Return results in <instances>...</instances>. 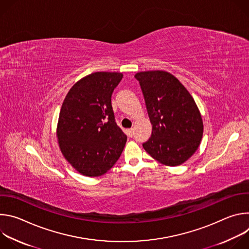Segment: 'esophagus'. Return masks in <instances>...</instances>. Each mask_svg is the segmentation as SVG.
Here are the masks:
<instances>
[{"instance_id": "34e87169", "label": "esophagus", "mask_w": 249, "mask_h": 249, "mask_svg": "<svg viewBox=\"0 0 249 249\" xmlns=\"http://www.w3.org/2000/svg\"><path fill=\"white\" fill-rule=\"evenodd\" d=\"M127 134H128L129 137H133V135H134V129H133V128L128 129V130H127Z\"/></svg>"}]
</instances>
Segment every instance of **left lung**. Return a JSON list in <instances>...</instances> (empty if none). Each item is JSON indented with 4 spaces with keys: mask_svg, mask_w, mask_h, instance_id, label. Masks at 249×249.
Listing matches in <instances>:
<instances>
[{
    "mask_svg": "<svg viewBox=\"0 0 249 249\" xmlns=\"http://www.w3.org/2000/svg\"><path fill=\"white\" fill-rule=\"evenodd\" d=\"M139 81L150 121L152 136L143 144L159 162L176 166L197 151L203 136V120L186 88L165 71H145L135 75Z\"/></svg>",
    "mask_w": 249,
    "mask_h": 249,
    "instance_id": "1",
    "label": "left lung"
}]
</instances>
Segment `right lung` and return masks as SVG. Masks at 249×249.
Instances as JSON below:
<instances>
[{"instance_id": "obj_1", "label": "right lung", "mask_w": 249, "mask_h": 249, "mask_svg": "<svg viewBox=\"0 0 249 249\" xmlns=\"http://www.w3.org/2000/svg\"><path fill=\"white\" fill-rule=\"evenodd\" d=\"M117 72H95L68 91L56 135L66 160L85 176L107 172L120 158L127 137L117 126L111 95L122 80Z\"/></svg>"}]
</instances>
